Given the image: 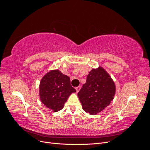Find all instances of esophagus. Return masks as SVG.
<instances>
[{
    "label": "esophagus",
    "mask_w": 150,
    "mask_h": 150,
    "mask_svg": "<svg viewBox=\"0 0 150 150\" xmlns=\"http://www.w3.org/2000/svg\"><path fill=\"white\" fill-rule=\"evenodd\" d=\"M75 89H76V90L77 93H78V92L79 91V90L81 89V86H78V87H76Z\"/></svg>",
    "instance_id": "esophagus-1"
}]
</instances>
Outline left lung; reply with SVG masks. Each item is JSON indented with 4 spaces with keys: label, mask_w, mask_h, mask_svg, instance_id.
Listing matches in <instances>:
<instances>
[{
    "label": "left lung",
    "mask_w": 150,
    "mask_h": 150,
    "mask_svg": "<svg viewBox=\"0 0 150 150\" xmlns=\"http://www.w3.org/2000/svg\"><path fill=\"white\" fill-rule=\"evenodd\" d=\"M115 91V84L110 76L99 67L89 72L78 95L84 111L94 115L110 105Z\"/></svg>",
    "instance_id": "8db88e82"
}]
</instances>
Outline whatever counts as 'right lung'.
<instances>
[{
	"instance_id": "obj_1",
	"label": "right lung",
	"mask_w": 150,
	"mask_h": 150,
	"mask_svg": "<svg viewBox=\"0 0 150 150\" xmlns=\"http://www.w3.org/2000/svg\"><path fill=\"white\" fill-rule=\"evenodd\" d=\"M76 91L71 85L70 78L58 69L47 72L39 85L41 102L54 112L62 110L70 94Z\"/></svg>"
}]
</instances>
